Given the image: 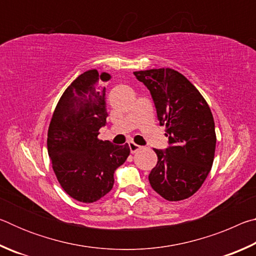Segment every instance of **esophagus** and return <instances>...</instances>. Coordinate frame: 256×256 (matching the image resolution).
Returning a JSON list of instances; mask_svg holds the SVG:
<instances>
[{
	"label": "esophagus",
	"instance_id": "1",
	"mask_svg": "<svg viewBox=\"0 0 256 256\" xmlns=\"http://www.w3.org/2000/svg\"><path fill=\"white\" fill-rule=\"evenodd\" d=\"M128 146H130V150H131L132 154H136V151H138V150L141 149V146L136 144V142H133V141H130L128 142Z\"/></svg>",
	"mask_w": 256,
	"mask_h": 256
}]
</instances>
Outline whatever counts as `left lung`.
Returning a JSON list of instances; mask_svg holds the SVG:
<instances>
[{
    "label": "left lung",
    "mask_w": 256,
    "mask_h": 256,
    "mask_svg": "<svg viewBox=\"0 0 256 256\" xmlns=\"http://www.w3.org/2000/svg\"><path fill=\"white\" fill-rule=\"evenodd\" d=\"M154 99L160 125L170 138V148L154 149L158 162L149 182L168 201L192 196L204 183L216 151L214 120L200 92L182 73L172 68L134 72Z\"/></svg>",
    "instance_id": "1"
}]
</instances>
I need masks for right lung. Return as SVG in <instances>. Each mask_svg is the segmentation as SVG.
I'll use <instances>...</instances> for the list:
<instances>
[{
	"mask_svg": "<svg viewBox=\"0 0 256 256\" xmlns=\"http://www.w3.org/2000/svg\"><path fill=\"white\" fill-rule=\"evenodd\" d=\"M108 73L89 70L60 96L47 132V150L60 185L72 198L92 203L114 185V172L130 154L128 144L115 146L98 138L106 124L104 82Z\"/></svg>",
	"mask_w": 256,
	"mask_h": 256,
	"instance_id": "add662e5",
	"label": "right lung"
}]
</instances>
